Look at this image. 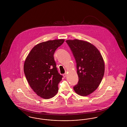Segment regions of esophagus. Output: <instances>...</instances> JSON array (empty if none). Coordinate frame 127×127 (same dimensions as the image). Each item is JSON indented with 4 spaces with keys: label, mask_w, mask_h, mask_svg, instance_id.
<instances>
[{
    "label": "esophagus",
    "mask_w": 127,
    "mask_h": 127,
    "mask_svg": "<svg viewBox=\"0 0 127 127\" xmlns=\"http://www.w3.org/2000/svg\"><path fill=\"white\" fill-rule=\"evenodd\" d=\"M67 72H66V73L64 74H63V76H64V77H66V75H67Z\"/></svg>",
    "instance_id": "obj_1"
}]
</instances>
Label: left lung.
<instances>
[{
  "label": "left lung",
  "instance_id": "obj_1",
  "mask_svg": "<svg viewBox=\"0 0 127 127\" xmlns=\"http://www.w3.org/2000/svg\"><path fill=\"white\" fill-rule=\"evenodd\" d=\"M77 63L78 83L73 87L82 96L93 93L100 84L105 72V63L98 49L88 41L75 39L66 40Z\"/></svg>",
  "mask_w": 127,
  "mask_h": 127
}]
</instances>
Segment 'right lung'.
Instances as JSON below:
<instances>
[{
  "mask_svg": "<svg viewBox=\"0 0 127 127\" xmlns=\"http://www.w3.org/2000/svg\"><path fill=\"white\" fill-rule=\"evenodd\" d=\"M64 39L48 40L37 44L31 50L24 64V71L31 88L45 99L53 97L59 91L62 76L57 70L54 58L55 50Z\"/></svg>",
  "mask_w": 127,
  "mask_h": 127,
  "instance_id": "1",
  "label": "right lung"
}]
</instances>
